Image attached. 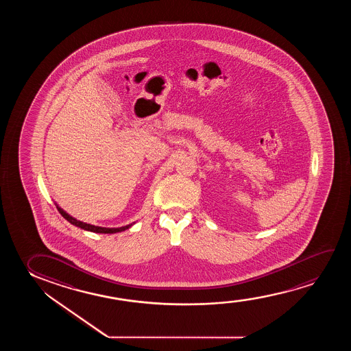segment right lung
<instances>
[{"mask_svg": "<svg viewBox=\"0 0 351 351\" xmlns=\"http://www.w3.org/2000/svg\"><path fill=\"white\" fill-rule=\"evenodd\" d=\"M56 207H58V212L62 215L63 218L67 219L73 226H79V228H82L84 230L92 231V232H97V234H116V232L127 230V229H130V226H133V224H130V226H121V228H101V226H92V224H87V223H84V221H77L75 218H73L72 216H69L67 212L63 211L62 208L58 206V205H56Z\"/></svg>", "mask_w": 351, "mask_h": 351, "instance_id": "obj_1", "label": "right lung"}]
</instances>
